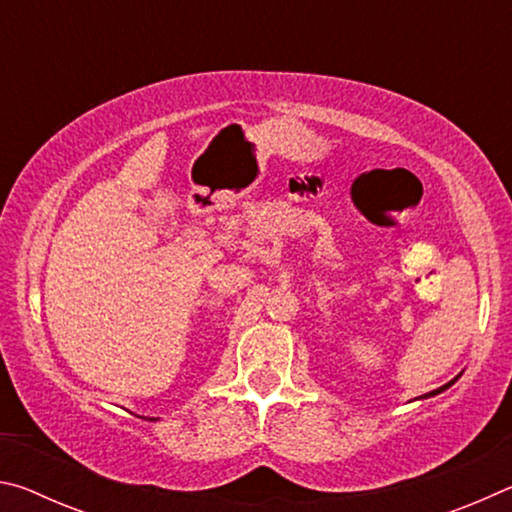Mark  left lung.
Listing matches in <instances>:
<instances>
[{
	"label": "left lung",
	"mask_w": 512,
	"mask_h": 512,
	"mask_svg": "<svg viewBox=\"0 0 512 512\" xmlns=\"http://www.w3.org/2000/svg\"><path fill=\"white\" fill-rule=\"evenodd\" d=\"M458 377H461V375H458ZM458 377H456V379H458ZM456 379H452V381H449V384H445V386H440V388H438V391H431V393H427V395H422V397H433V395H438V393H443V391H447V388H449V386H452Z\"/></svg>",
	"instance_id": "obj_1"
}]
</instances>
